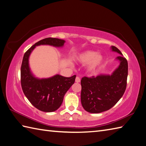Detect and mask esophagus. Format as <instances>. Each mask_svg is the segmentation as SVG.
<instances>
[{
  "label": "esophagus",
  "instance_id": "1",
  "mask_svg": "<svg viewBox=\"0 0 146 146\" xmlns=\"http://www.w3.org/2000/svg\"><path fill=\"white\" fill-rule=\"evenodd\" d=\"M75 82H76V83H80V78H79L78 76H77V77H76V79H75Z\"/></svg>",
  "mask_w": 146,
  "mask_h": 146
}]
</instances>
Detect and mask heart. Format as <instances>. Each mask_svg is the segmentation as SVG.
I'll return each mask as SVG.
<instances>
[{"instance_id": "heart-1", "label": "heart", "mask_w": 146, "mask_h": 146, "mask_svg": "<svg viewBox=\"0 0 146 146\" xmlns=\"http://www.w3.org/2000/svg\"><path fill=\"white\" fill-rule=\"evenodd\" d=\"M75 60L81 64H86L85 69L88 73L97 70L104 63V56L101 53L92 50L80 52L75 57Z\"/></svg>"}]
</instances>
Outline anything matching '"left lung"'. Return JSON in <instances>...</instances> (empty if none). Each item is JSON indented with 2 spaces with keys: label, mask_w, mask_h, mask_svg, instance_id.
Wrapping results in <instances>:
<instances>
[{
  "label": "left lung",
  "mask_w": 146,
  "mask_h": 146,
  "mask_svg": "<svg viewBox=\"0 0 146 146\" xmlns=\"http://www.w3.org/2000/svg\"><path fill=\"white\" fill-rule=\"evenodd\" d=\"M111 51L120 54L115 60L119 65L111 75L83 77L81 80V102L88 112L98 113L109 110L124 94L128 75V63L119 49L110 47Z\"/></svg>",
  "instance_id": "8db88e82"
}]
</instances>
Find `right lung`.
Returning <instances> with one entry per match:
<instances>
[{"label": "right lung", "mask_w": 146, "mask_h": 146, "mask_svg": "<svg viewBox=\"0 0 146 146\" xmlns=\"http://www.w3.org/2000/svg\"><path fill=\"white\" fill-rule=\"evenodd\" d=\"M65 41L48 38L35 43L24 55L21 68V82L24 95L34 107L45 112L58 109L63 101L65 94L75 83L76 75L64 77L56 74L46 78H39L31 71L29 59L36 46L49 45L62 48Z\"/></svg>", "instance_id": "right-lung-1"}]
</instances>
